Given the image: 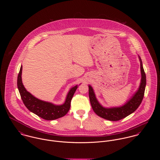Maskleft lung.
I'll list each match as a JSON object with an SVG mask.
<instances>
[{"label": "left lung", "mask_w": 160, "mask_h": 160, "mask_svg": "<svg viewBox=\"0 0 160 160\" xmlns=\"http://www.w3.org/2000/svg\"><path fill=\"white\" fill-rule=\"evenodd\" d=\"M138 58L140 62L142 76L140 84L137 91L124 105L113 108H105L102 107L98 102L92 88L90 85L89 86V96L92 108L98 116L109 121H116L126 118L137 110L143 100L146 86V75L142 66V60L139 56Z\"/></svg>", "instance_id": "left-lung-1"}]
</instances>
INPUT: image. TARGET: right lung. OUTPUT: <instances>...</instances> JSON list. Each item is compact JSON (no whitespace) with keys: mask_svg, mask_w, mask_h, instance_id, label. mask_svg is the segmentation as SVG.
Masks as SVG:
<instances>
[{"mask_svg":"<svg viewBox=\"0 0 160 160\" xmlns=\"http://www.w3.org/2000/svg\"><path fill=\"white\" fill-rule=\"evenodd\" d=\"M22 65L18 75L17 86L23 103L30 112L46 120H54L60 118L68 112L71 106V101L78 87V85L70 89L63 104L56 105L52 103L39 100L27 91L22 82Z\"/></svg>","mask_w":160,"mask_h":160,"instance_id":"right-lung-1","label":"right lung"}]
</instances>
